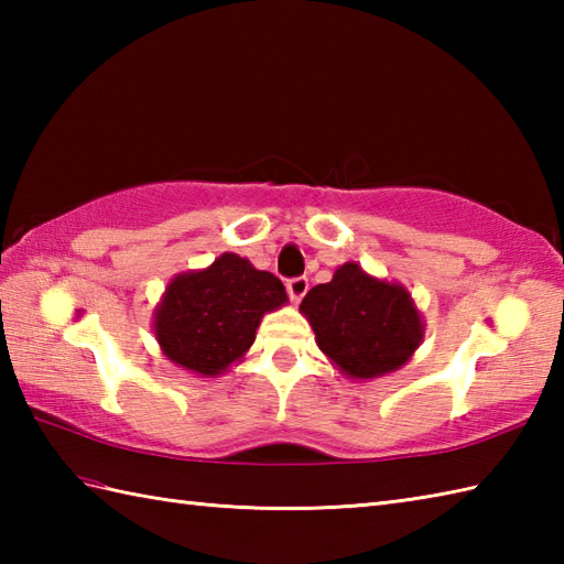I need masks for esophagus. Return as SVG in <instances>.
Here are the masks:
<instances>
[{
	"label": "esophagus",
	"instance_id": "1",
	"mask_svg": "<svg viewBox=\"0 0 564 564\" xmlns=\"http://www.w3.org/2000/svg\"><path fill=\"white\" fill-rule=\"evenodd\" d=\"M307 279L305 275H297V279H291L289 283H285V289H289V295H291V301L293 303H301L303 301V295L307 293Z\"/></svg>",
	"mask_w": 564,
	"mask_h": 564
}]
</instances>
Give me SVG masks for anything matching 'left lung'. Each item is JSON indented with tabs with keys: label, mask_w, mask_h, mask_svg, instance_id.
<instances>
[{
	"label": "left lung",
	"mask_w": 564,
	"mask_h": 564,
	"mask_svg": "<svg viewBox=\"0 0 564 564\" xmlns=\"http://www.w3.org/2000/svg\"><path fill=\"white\" fill-rule=\"evenodd\" d=\"M301 313L319 351L346 378L373 380L402 368L424 339V317L402 283L346 261L329 283L310 289Z\"/></svg>",
	"instance_id": "left-lung-1"
}]
</instances>
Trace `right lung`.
<instances>
[{"instance_id":"1","label":"right lung","mask_w":564,"mask_h":564,"mask_svg":"<svg viewBox=\"0 0 564 564\" xmlns=\"http://www.w3.org/2000/svg\"><path fill=\"white\" fill-rule=\"evenodd\" d=\"M289 303L283 283L225 251L210 267L176 273L154 307L162 354L200 378H218L242 361L267 313Z\"/></svg>"}]
</instances>
